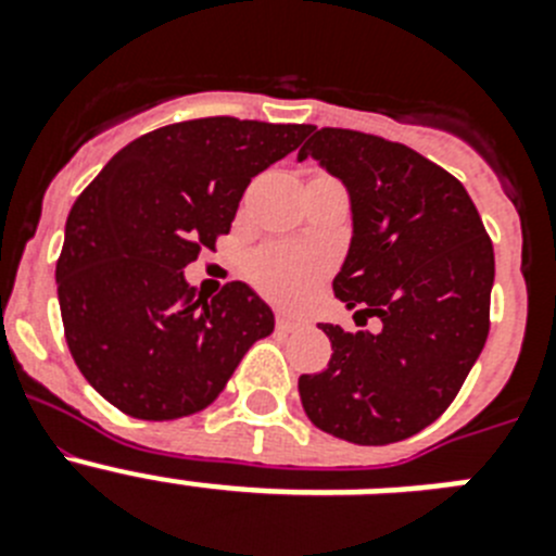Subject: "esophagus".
I'll return each instance as SVG.
<instances>
[{
  "label": "esophagus",
  "mask_w": 556,
  "mask_h": 556,
  "mask_svg": "<svg viewBox=\"0 0 556 556\" xmlns=\"http://www.w3.org/2000/svg\"><path fill=\"white\" fill-rule=\"evenodd\" d=\"M275 328H278V331L281 333H289V331H298V328H301V323L294 320V317H289V314H275Z\"/></svg>",
  "instance_id": "obj_1"
}]
</instances>
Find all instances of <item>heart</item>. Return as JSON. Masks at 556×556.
<instances>
[{"instance_id": "obj_1", "label": "heart", "mask_w": 556, "mask_h": 556, "mask_svg": "<svg viewBox=\"0 0 556 556\" xmlns=\"http://www.w3.org/2000/svg\"><path fill=\"white\" fill-rule=\"evenodd\" d=\"M326 275V264L314 253L289 244H269L250 258V278L269 301L303 303Z\"/></svg>"}]
</instances>
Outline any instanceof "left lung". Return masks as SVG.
Returning a JSON list of instances; mask_svg holds the SVG:
<instances>
[{
  "instance_id": "left-lung-1",
  "label": "left lung",
  "mask_w": 556,
  "mask_h": 556,
  "mask_svg": "<svg viewBox=\"0 0 556 556\" xmlns=\"http://www.w3.org/2000/svg\"><path fill=\"white\" fill-rule=\"evenodd\" d=\"M312 132L298 159H317L351 191L353 239L333 294L381 331L323 323L331 362L298 390L326 434L390 445L448 409L488 342L493 242L465 186L412 147L342 127Z\"/></svg>"
}]
</instances>
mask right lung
<instances>
[{"label": "right lung", "instance_id": "add662e5", "mask_svg": "<svg viewBox=\"0 0 556 556\" xmlns=\"http://www.w3.org/2000/svg\"><path fill=\"white\" fill-rule=\"evenodd\" d=\"M312 125L233 116L144 132L83 189L58 258L63 333L86 381L139 420L194 415L225 390L275 317L242 281L203 301L184 278L230 230L258 172Z\"/></svg>", "mask_w": 556, "mask_h": 556}]
</instances>
